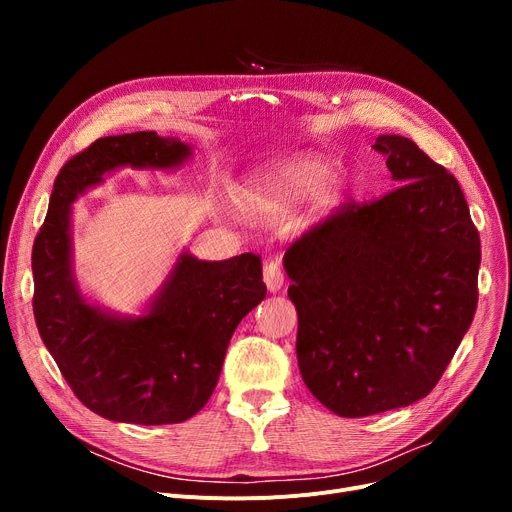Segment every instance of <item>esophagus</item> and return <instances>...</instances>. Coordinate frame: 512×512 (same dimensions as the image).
I'll use <instances>...</instances> for the list:
<instances>
[{
	"instance_id": "34e87169",
	"label": "esophagus",
	"mask_w": 512,
	"mask_h": 512,
	"mask_svg": "<svg viewBox=\"0 0 512 512\" xmlns=\"http://www.w3.org/2000/svg\"><path fill=\"white\" fill-rule=\"evenodd\" d=\"M263 282L270 292H276L282 288L284 284V272H282V265L278 261H265L263 265Z\"/></svg>"
}]
</instances>
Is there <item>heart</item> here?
I'll return each mask as SVG.
<instances>
[{"label":"heart","instance_id":"b5f03b06","mask_svg":"<svg viewBox=\"0 0 512 512\" xmlns=\"http://www.w3.org/2000/svg\"><path fill=\"white\" fill-rule=\"evenodd\" d=\"M332 174L334 168L326 159L315 155L290 157L251 184L249 201L261 209H290L303 197L319 191Z\"/></svg>","mask_w":512,"mask_h":512}]
</instances>
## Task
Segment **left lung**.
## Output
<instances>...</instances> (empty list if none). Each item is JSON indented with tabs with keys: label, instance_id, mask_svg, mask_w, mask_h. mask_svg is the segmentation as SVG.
Returning a JSON list of instances; mask_svg holds the SVG:
<instances>
[{
	"label": "left lung",
	"instance_id": "1",
	"mask_svg": "<svg viewBox=\"0 0 512 512\" xmlns=\"http://www.w3.org/2000/svg\"><path fill=\"white\" fill-rule=\"evenodd\" d=\"M373 149L402 184L340 205L284 253L303 382L340 417L432 392L479 294V232L459 182L411 139L384 134Z\"/></svg>",
	"mask_w": 512,
	"mask_h": 512
}]
</instances>
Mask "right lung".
<instances>
[{
    "instance_id": "obj_1",
    "label": "right lung",
    "mask_w": 512,
    "mask_h": 512,
    "mask_svg": "<svg viewBox=\"0 0 512 512\" xmlns=\"http://www.w3.org/2000/svg\"><path fill=\"white\" fill-rule=\"evenodd\" d=\"M188 145L157 132L103 137L72 155L53 182L33 245V313L74 396L124 423L166 425L199 413L218 384L228 342L265 299L261 257L180 255L149 315L116 319L87 305L70 278V203L118 166L172 168Z\"/></svg>"
}]
</instances>
